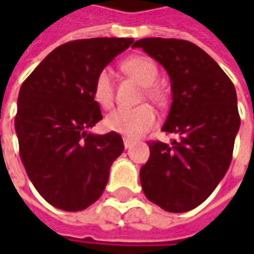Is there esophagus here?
Masks as SVG:
<instances>
[{"label": "esophagus", "mask_w": 254, "mask_h": 254, "mask_svg": "<svg viewBox=\"0 0 254 254\" xmlns=\"http://www.w3.org/2000/svg\"><path fill=\"white\" fill-rule=\"evenodd\" d=\"M133 144H134V141L130 140V138H124V145H125V148H130Z\"/></svg>", "instance_id": "34e87169"}]
</instances>
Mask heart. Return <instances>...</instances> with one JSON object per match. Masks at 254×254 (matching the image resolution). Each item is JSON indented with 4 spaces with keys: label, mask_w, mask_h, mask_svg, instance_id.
Returning <instances> with one entry per match:
<instances>
[{
    "label": "heart",
    "mask_w": 254,
    "mask_h": 254,
    "mask_svg": "<svg viewBox=\"0 0 254 254\" xmlns=\"http://www.w3.org/2000/svg\"><path fill=\"white\" fill-rule=\"evenodd\" d=\"M124 69L138 83L144 85L145 94L151 99L162 100L163 94L155 83L158 80V66L148 57L134 56L122 64ZM94 99L102 107L109 109L114 100V84L110 67H103L94 81ZM156 124V113L149 105H141L133 109H117L106 117L105 127L111 132L120 133L129 138L140 137Z\"/></svg>",
    "instance_id": "obj_1"
}]
</instances>
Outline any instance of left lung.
<instances>
[{
  "instance_id": "left-lung-1",
  "label": "left lung",
  "mask_w": 254,
  "mask_h": 254,
  "mask_svg": "<svg viewBox=\"0 0 254 254\" xmlns=\"http://www.w3.org/2000/svg\"><path fill=\"white\" fill-rule=\"evenodd\" d=\"M133 47L169 73L173 103L162 130L178 134L171 144L148 141L143 191L167 212H187L205 201L229 170L241 124L234 84L191 42L145 38Z\"/></svg>"
}]
</instances>
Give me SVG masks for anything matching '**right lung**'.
I'll use <instances>...</instances> for the list:
<instances>
[{
	"mask_svg": "<svg viewBox=\"0 0 254 254\" xmlns=\"http://www.w3.org/2000/svg\"><path fill=\"white\" fill-rule=\"evenodd\" d=\"M133 42L92 38L64 43L21 84L14 117L20 158L35 189L53 207L77 212L105 190L124 143L116 132H87L102 120L94 81Z\"/></svg>",
	"mask_w": 254,
	"mask_h": 254,
	"instance_id": "1",
	"label": "right lung"
}]
</instances>
